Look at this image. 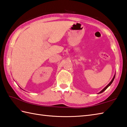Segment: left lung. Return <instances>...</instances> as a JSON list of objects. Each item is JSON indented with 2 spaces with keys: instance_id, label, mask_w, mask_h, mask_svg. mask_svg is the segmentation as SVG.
<instances>
[{
  "instance_id": "1",
  "label": "left lung",
  "mask_w": 127,
  "mask_h": 127,
  "mask_svg": "<svg viewBox=\"0 0 127 127\" xmlns=\"http://www.w3.org/2000/svg\"><path fill=\"white\" fill-rule=\"evenodd\" d=\"M115 76H116V74H115L114 75V77H113V79H112V80H111V82H110V83H109V84H108V85H107V86H106L105 88H104L103 89H102V91H101L100 92H99V93H103V92H104V91H105V90H106V89H107V88L108 87H109V86H110V85H111V84L112 83V82H113V80H114V78H115Z\"/></svg>"
}]
</instances>
